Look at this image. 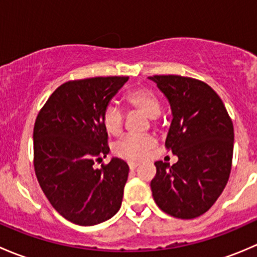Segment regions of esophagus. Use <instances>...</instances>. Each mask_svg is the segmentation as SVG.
<instances>
[{
  "instance_id": "esophagus-1",
  "label": "esophagus",
  "mask_w": 257,
  "mask_h": 257,
  "mask_svg": "<svg viewBox=\"0 0 257 257\" xmlns=\"http://www.w3.org/2000/svg\"><path fill=\"white\" fill-rule=\"evenodd\" d=\"M138 165H139V163H137V162H129L128 163V167L131 170H134L137 167H138Z\"/></svg>"
}]
</instances>
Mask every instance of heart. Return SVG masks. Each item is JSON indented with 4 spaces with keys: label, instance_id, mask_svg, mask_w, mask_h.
<instances>
[{
    "label": "heart",
    "instance_id": "b5f03b06",
    "mask_svg": "<svg viewBox=\"0 0 257 257\" xmlns=\"http://www.w3.org/2000/svg\"><path fill=\"white\" fill-rule=\"evenodd\" d=\"M125 102L129 108L154 119L160 113V102L152 89L139 87L126 93ZM102 123L110 136H119L123 129L124 114L115 104H108L102 113ZM155 145V139L150 136H125L113 145V153L124 160H141Z\"/></svg>",
    "mask_w": 257,
    "mask_h": 257
}]
</instances>
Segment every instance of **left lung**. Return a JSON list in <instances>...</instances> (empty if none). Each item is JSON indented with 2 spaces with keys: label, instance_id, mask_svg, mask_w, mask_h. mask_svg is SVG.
<instances>
[{
  "label": "left lung",
  "instance_id": "left-lung-1",
  "mask_svg": "<svg viewBox=\"0 0 257 257\" xmlns=\"http://www.w3.org/2000/svg\"><path fill=\"white\" fill-rule=\"evenodd\" d=\"M165 95L172 123L165 145L178 157L170 167L155 162L153 198L167 214L194 219L214 205L229 180L234 126L224 103L210 85L181 76L148 77Z\"/></svg>",
  "mask_w": 257,
  "mask_h": 257
}]
</instances>
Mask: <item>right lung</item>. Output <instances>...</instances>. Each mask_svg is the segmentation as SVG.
<instances>
[{
  "instance_id": "right-lung-1",
  "label": "right lung",
  "mask_w": 257,
  "mask_h": 257,
  "mask_svg": "<svg viewBox=\"0 0 257 257\" xmlns=\"http://www.w3.org/2000/svg\"><path fill=\"white\" fill-rule=\"evenodd\" d=\"M128 77L71 80L57 88L38 113L33 129L36 177L59 215L80 226L107 221L118 212L129 167L107 157L102 113Z\"/></svg>"
}]
</instances>
